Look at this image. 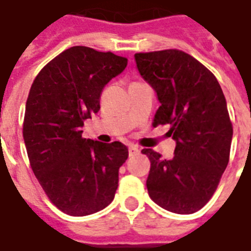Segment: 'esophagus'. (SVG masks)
<instances>
[{"label":"esophagus","instance_id":"esophagus-1","mask_svg":"<svg viewBox=\"0 0 251 251\" xmlns=\"http://www.w3.org/2000/svg\"><path fill=\"white\" fill-rule=\"evenodd\" d=\"M128 152H129V156H137L140 153V149L137 147H135V145H131V147L128 148Z\"/></svg>","mask_w":251,"mask_h":251}]
</instances>
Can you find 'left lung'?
<instances>
[{
    "label": "left lung",
    "mask_w": 251,
    "mask_h": 251,
    "mask_svg": "<svg viewBox=\"0 0 251 251\" xmlns=\"http://www.w3.org/2000/svg\"><path fill=\"white\" fill-rule=\"evenodd\" d=\"M137 71L156 91L153 126L169 124L176 141L172 160L143 149L151 160V199L170 212L190 215L212 198L226 169L233 137L224 93L216 77L178 50L136 53Z\"/></svg>",
    "instance_id": "8db88e82"
}]
</instances>
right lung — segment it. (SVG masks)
I'll list each match as a JSON object with an SVG mask.
<instances>
[{
    "instance_id": "obj_1",
    "label": "right lung",
    "mask_w": 251,
    "mask_h": 251,
    "mask_svg": "<svg viewBox=\"0 0 251 251\" xmlns=\"http://www.w3.org/2000/svg\"><path fill=\"white\" fill-rule=\"evenodd\" d=\"M127 63L111 52L72 47L39 72L30 89L23 139L31 169L52 203L71 216L98 212L115 196L128 148L83 139L82 127Z\"/></svg>"
}]
</instances>
